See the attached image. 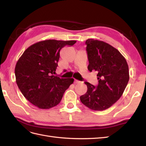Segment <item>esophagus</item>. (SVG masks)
<instances>
[{"mask_svg":"<svg viewBox=\"0 0 146 146\" xmlns=\"http://www.w3.org/2000/svg\"><path fill=\"white\" fill-rule=\"evenodd\" d=\"M80 83V82L77 80H74V83L75 84V85H76V84H78V83Z\"/></svg>","mask_w":146,"mask_h":146,"instance_id":"1","label":"esophagus"}]
</instances>
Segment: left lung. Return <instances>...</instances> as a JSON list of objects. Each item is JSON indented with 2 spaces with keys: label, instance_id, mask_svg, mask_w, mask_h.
Masks as SVG:
<instances>
[{
  "label": "left lung",
  "instance_id": "8db88e82",
  "mask_svg": "<svg viewBox=\"0 0 146 146\" xmlns=\"http://www.w3.org/2000/svg\"><path fill=\"white\" fill-rule=\"evenodd\" d=\"M89 65L88 69L98 72L99 84L85 82L88 90L80 97L82 103L95 111L108 109L120 99L129 80V66L116 48L102 41H86Z\"/></svg>",
  "mask_w": 146,
  "mask_h": 146
}]
</instances>
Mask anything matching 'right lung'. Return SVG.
Here are the masks:
<instances>
[{
	"mask_svg": "<svg viewBox=\"0 0 146 146\" xmlns=\"http://www.w3.org/2000/svg\"><path fill=\"white\" fill-rule=\"evenodd\" d=\"M76 41L48 39L38 42L26 49L15 67L16 82L22 94L30 103L40 109L58 105L74 78L55 76L60 52L65 46Z\"/></svg>",
	"mask_w": 146,
	"mask_h": 146,
	"instance_id": "1",
	"label": "right lung"
}]
</instances>
